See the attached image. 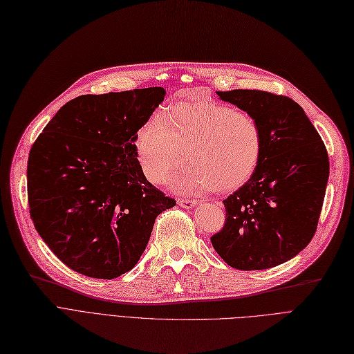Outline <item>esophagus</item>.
Masks as SVG:
<instances>
[{
	"label": "esophagus",
	"mask_w": 354,
	"mask_h": 354,
	"mask_svg": "<svg viewBox=\"0 0 354 354\" xmlns=\"http://www.w3.org/2000/svg\"><path fill=\"white\" fill-rule=\"evenodd\" d=\"M178 204L183 208H192L198 204V201H196V199H191V198H179Z\"/></svg>",
	"instance_id": "34e87169"
}]
</instances>
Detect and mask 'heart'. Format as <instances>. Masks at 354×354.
Returning <instances> with one entry per match:
<instances>
[{
	"label": "heart",
	"mask_w": 354,
	"mask_h": 354,
	"mask_svg": "<svg viewBox=\"0 0 354 354\" xmlns=\"http://www.w3.org/2000/svg\"><path fill=\"white\" fill-rule=\"evenodd\" d=\"M136 150L146 178L160 183L182 160L169 182L182 192H233L256 172L263 151L257 121L233 106L189 92L183 101L150 117L136 133Z\"/></svg>",
	"instance_id": "obj_1"
}]
</instances>
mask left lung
I'll list each match as a JSON object with an SVG mask.
<instances>
[{"label": "left lung", "instance_id": "8db88e82", "mask_svg": "<svg viewBox=\"0 0 354 354\" xmlns=\"http://www.w3.org/2000/svg\"><path fill=\"white\" fill-rule=\"evenodd\" d=\"M217 95L257 121L263 151L250 180L223 201L225 223L211 237L212 248L239 270L278 266L315 234L330 174L327 149L289 97L257 89Z\"/></svg>", "mask_w": 354, "mask_h": 354}]
</instances>
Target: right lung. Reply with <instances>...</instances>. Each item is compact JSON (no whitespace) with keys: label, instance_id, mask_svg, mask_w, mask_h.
<instances>
[{"label":"right lung","instance_id":"1","mask_svg":"<svg viewBox=\"0 0 354 354\" xmlns=\"http://www.w3.org/2000/svg\"><path fill=\"white\" fill-rule=\"evenodd\" d=\"M160 86L81 95L43 129L27 162L30 217L72 270L114 279L131 270L158 215L175 207L146 179L136 133L163 101Z\"/></svg>","mask_w":354,"mask_h":354}]
</instances>
